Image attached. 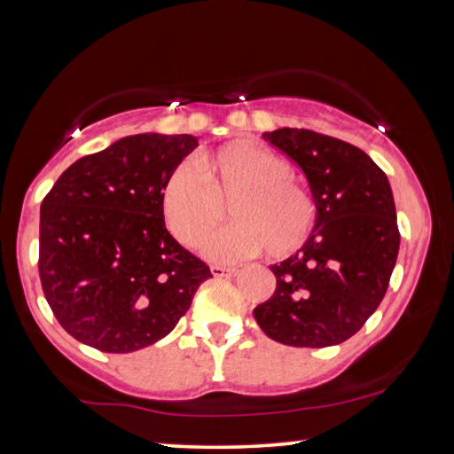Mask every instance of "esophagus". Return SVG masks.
<instances>
[{
	"instance_id": "esophagus-1",
	"label": "esophagus",
	"mask_w": 454,
	"mask_h": 454,
	"mask_svg": "<svg viewBox=\"0 0 454 454\" xmlns=\"http://www.w3.org/2000/svg\"><path fill=\"white\" fill-rule=\"evenodd\" d=\"M210 270L214 276H216V278H232V276L238 274V268H226V266H218V264H214Z\"/></svg>"
}]
</instances>
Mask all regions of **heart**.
<instances>
[{"label": "heart", "instance_id": "heart-1", "mask_svg": "<svg viewBox=\"0 0 454 454\" xmlns=\"http://www.w3.org/2000/svg\"><path fill=\"white\" fill-rule=\"evenodd\" d=\"M232 224L212 232L202 252L232 264L270 250L286 256L301 248L317 220L309 190L292 178L290 166L264 145L238 140L196 164H180L162 190L164 220L176 240L196 246L222 218V200L232 198Z\"/></svg>", "mask_w": 454, "mask_h": 454}]
</instances>
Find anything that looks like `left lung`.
Returning <instances> with one entry per match:
<instances>
[{
    "label": "left lung",
    "instance_id": "obj_1",
    "mask_svg": "<svg viewBox=\"0 0 454 454\" xmlns=\"http://www.w3.org/2000/svg\"><path fill=\"white\" fill-rule=\"evenodd\" d=\"M262 137L302 168L317 222L294 256L270 266L276 290L254 318L280 344L334 347L356 334L387 294L401 246L393 190L348 142L298 128Z\"/></svg>",
    "mask_w": 454,
    "mask_h": 454
}]
</instances>
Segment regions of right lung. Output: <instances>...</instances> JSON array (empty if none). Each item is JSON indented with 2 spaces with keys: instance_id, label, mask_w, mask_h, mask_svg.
Wrapping results in <instances>:
<instances>
[{
  "instance_id": "obj_1",
  "label": "right lung",
  "mask_w": 454,
  "mask_h": 454,
  "mask_svg": "<svg viewBox=\"0 0 454 454\" xmlns=\"http://www.w3.org/2000/svg\"><path fill=\"white\" fill-rule=\"evenodd\" d=\"M198 145L190 134H137L80 158L40 210V280L67 334L134 352L170 334L210 268L174 240L162 190Z\"/></svg>"
}]
</instances>
